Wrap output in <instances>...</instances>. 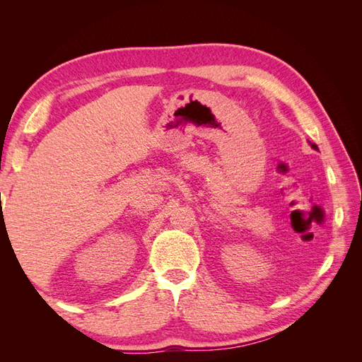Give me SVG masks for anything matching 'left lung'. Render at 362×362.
Wrapping results in <instances>:
<instances>
[{"label": "left lung", "instance_id": "left-lung-1", "mask_svg": "<svg viewBox=\"0 0 362 362\" xmlns=\"http://www.w3.org/2000/svg\"><path fill=\"white\" fill-rule=\"evenodd\" d=\"M310 145H311V148H313V149H315V151H319V148H317V145H315V144H310Z\"/></svg>", "mask_w": 362, "mask_h": 362}]
</instances>
